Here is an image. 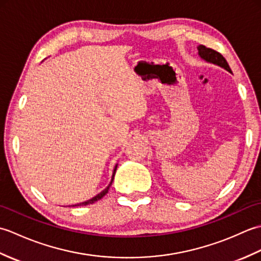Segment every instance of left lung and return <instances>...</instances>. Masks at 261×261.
<instances>
[{
  "label": "left lung",
  "instance_id": "obj_1",
  "mask_svg": "<svg viewBox=\"0 0 261 261\" xmlns=\"http://www.w3.org/2000/svg\"><path fill=\"white\" fill-rule=\"evenodd\" d=\"M198 54L204 60H206L208 63H213L215 65H219L221 67H223L224 69H226L231 73V68L229 67V64L226 63L225 58L221 55L219 51L214 50V49H211L205 47L203 45L198 46Z\"/></svg>",
  "mask_w": 261,
  "mask_h": 261
}]
</instances>
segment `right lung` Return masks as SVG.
I'll list each match as a JSON object with an SVG mask.
<instances>
[{
    "instance_id": "1",
    "label": "right lung",
    "mask_w": 261,
    "mask_h": 261,
    "mask_svg": "<svg viewBox=\"0 0 261 261\" xmlns=\"http://www.w3.org/2000/svg\"><path fill=\"white\" fill-rule=\"evenodd\" d=\"M116 167H118V165H116L115 166V168H114V173H113V177H112V180H111V182H110V185L107 187V188H105V190L103 191V192H101V193H99L98 194V195H96L95 197H93L92 199H88V201H86V202H83V203H80V204H77V205H79V206H81V205H82V206H83V205H90V204H93V203H95L96 201H98V199H101L104 195H105V194H107L108 192H109V190H110V186H111V184H112V181H113V178H114V174H115V171H116ZM75 206H76V205H75Z\"/></svg>"
}]
</instances>
